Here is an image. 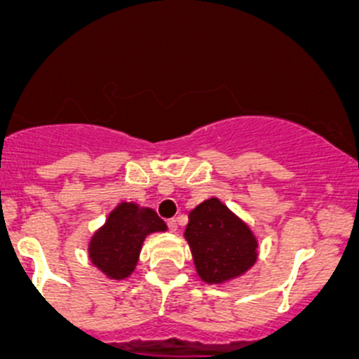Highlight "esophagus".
Returning a JSON list of instances; mask_svg holds the SVG:
<instances>
[{"label":"esophagus","mask_w":359,"mask_h":359,"mask_svg":"<svg viewBox=\"0 0 359 359\" xmlns=\"http://www.w3.org/2000/svg\"><path fill=\"white\" fill-rule=\"evenodd\" d=\"M166 226H168V229L172 231V233H175V231H177V220L175 219H168V220H166Z\"/></svg>","instance_id":"1"}]
</instances>
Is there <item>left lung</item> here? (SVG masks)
I'll use <instances>...</instances> for the list:
<instances>
[{"mask_svg": "<svg viewBox=\"0 0 359 359\" xmlns=\"http://www.w3.org/2000/svg\"><path fill=\"white\" fill-rule=\"evenodd\" d=\"M184 236L198 276L205 283L217 285L241 276L257 260V240L252 229L217 198L191 210Z\"/></svg>", "mask_w": 359, "mask_h": 359, "instance_id": "8db88e82", "label": "left lung"}]
</instances>
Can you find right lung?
Wrapping results in <instances>:
<instances>
[{"label":"right lung","instance_id":"1","mask_svg":"<svg viewBox=\"0 0 359 359\" xmlns=\"http://www.w3.org/2000/svg\"><path fill=\"white\" fill-rule=\"evenodd\" d=\"M158 231H166V224L154 210L119 203L90 240V260L111 280H125L135 269L147 234Z\"/></svg>","mask_w":359,"mask_h":359}]
</instances>
